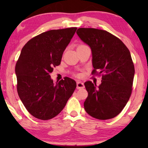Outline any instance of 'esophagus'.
I'll return each mask as SVG.
<instances>
[{"instance_id": "obj_1", "label": "esophagus", "mask_w": 148, "mask_h": 148, "mask_svg": "<svg viewBox=\"0 0 148 148\" xmlns=\"http://www.w3.org/2000/svg\"><path fill=\"white\" fill-rule=\"evenodd\" d=\"M77 89H84L85 87V86L83 82H77Z\"/></svg>"}]
</instances>
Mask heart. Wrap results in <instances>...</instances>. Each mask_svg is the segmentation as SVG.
Listing matches in <instances>:
<instances>
[{"label": "heart", "instance_id": "b5f03b06", "mask_svg": "<svg viewBox=\"0 0 148 148\" xmlns=\"http://www.w3.org/2000/svg\"><path fill=\"white\" fill-rule=\"evenodd\" d=\"M81 46H82V45H81ZM76 76H79V74H77Z\"/></svg>", "mask_w": 148, "mask_h": 148}]
</instances>
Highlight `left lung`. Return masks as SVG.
Returning <instances> with one entry per match:
<instances>
[{
  "instance_id": "obj_1",
  "label": "left lung",
  "mask_w": 148,
  "mask_h": 148,
  "mask_svg": "<svg viewBox=\"0 0 148 148\" xmlns=\"http://www.w3.org/2000/svg\"><path fill=\"white\" fill-rule=\"evenodd\" d=\"M76 33L91 49V74H102L98 87L90 81L84 83L88 92L85 110L98 119L114 118L131 95L134 66L129 50L119 38L104 30L79 28Z\"/></svg>"
}]
</instances>
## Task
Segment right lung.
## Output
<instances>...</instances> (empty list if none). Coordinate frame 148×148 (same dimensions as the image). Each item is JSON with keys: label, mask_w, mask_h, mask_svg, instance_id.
I'll return each mask as SVG.
<instances>
[{"label": "right lung", "mask_w": 148, "mask_h": 148, "mask_svg": "<svg viewBox=\"0 0 148 148\" xmlns=\"http://www.w3.org/2000/svg\"><path fill=\"white\" fill-rule=\"evenodd\" d=\"M76 29L42 32L21 49L15 69L17 93L27 111L37 119L48 120L57 116L76 89V82L68 77L55 84L50 73L61 64L62 53Z\"/></svg>", "instance_id": "1"}]
</instances>
